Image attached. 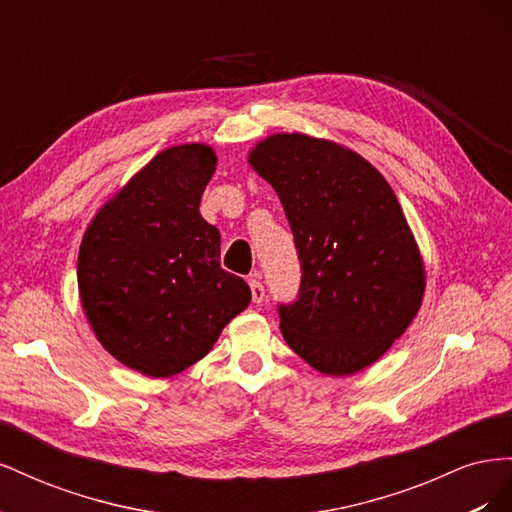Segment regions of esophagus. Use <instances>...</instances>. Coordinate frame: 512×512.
Instances as JSON below:
<instances>
[{
    "label": "esophagus",
    "instance_id": "obj_1",
    "mask_svg": "<svg viewBox=\"0 0 512 512\" xmlns=\"http://www.w3.org/2000/svg\"><path fill=\"white\" fill-rule=\"evenodd\" d=\"M247 284H250L252 301H254V303H262V301H265V286H262L258 273H254V275L250 277V280H247Z\"/></svg>",
    "mask_w": 512,
    "mask_h": 512
}]
</instances>
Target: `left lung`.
I'll return each instance as SVG.
<instances>
[{"instance_id":"1","label":"left lung","mask_w":512,"mask_h":512,"mask_svg":"<svg viewBox=\"0 0 512 512\" xmlns=\"http://www.w3.org/2000/svg\"><path fill=\"white\" fill-rule=\"evenodd\" d=\"M247 162L280 196L301 260L297 301L277 307L286 344L327 376L376 363L425 292L391 185L359 153L299 132L265 138Z\"/></svg>"}]
</instances>
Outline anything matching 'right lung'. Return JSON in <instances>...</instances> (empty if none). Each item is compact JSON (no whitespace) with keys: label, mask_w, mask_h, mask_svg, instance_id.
Listing matches in <instances>:
<instances>
[{"label":"right lung","mask_w":512,"mask_h":512,"mask_svg":"<svg viewBox=\"0 0 512 512\" xmlns=\"http://www.w3.org/2000/svg\"><path fill=\"white\" fill-rule=\"evenodd\" d=\"M203 143L160 151L89 222L79 292L98 342L151 378L188 369L250 305L241 277L220 267V230L200 215L215 173Z\"/></svg>","instance_id":"right-lung-1"}]
</instances>
